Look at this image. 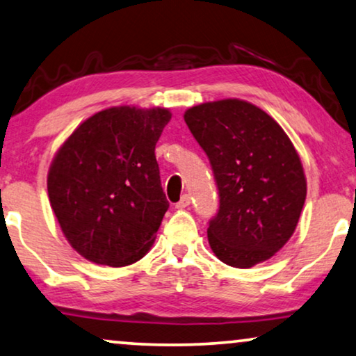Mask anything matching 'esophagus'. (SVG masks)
Segmentation results:
<instances>
[{"mask_svg":"<svg viewBox=\"0 0 356 356\" xmlns=\"http://www.w3.org/2000/svg\"><path fill=\"white\" fill-rule=\"evenodd\" d=\"M188 204H190V197H188V195H184V197L180 198L179 202L176 203V208L177 209H184V208H187Z\"/></svg>","mask_w":356,"mask_h":356,"instance_id":"1","label":"esophagus"}]
</instances>
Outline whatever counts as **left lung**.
I'll use <instances>...</instances> for the list:
<instances>
[{"instance_id": "8db88e82", "label": "left lung", "mask_w": 356, "mask_h": 356, "mask_svg": "<svg viewBox=\"0 0 356 356\" xmlns=\"http://www.w3.org/2000/svg\"><path fill=\"white\" fill-rule=\"evenodd\" d=\"M184 119L219 190L208 227L213 253L242 269L266 261L292 237L307 198L297 149L269 114L243 99L198 104Z\"/></svg>"}]
</instances>
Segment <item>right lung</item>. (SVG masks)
Returning a JSON list of instances; mask_svg holds the SVG:
<instances>
[{"mask_svg": "<svg viewBox=\"0 0 356 356\" xmlns=\"http://www.w3.org/2000/svg\"><path fill=\"white\" fill-rule=\"evenodd\" d=\"M166 108L103 109L74 130L48 171V197L67 242L97 264L127 266L148 253L169 203L154 147Z\"/></svg>", "mask_w": 356, "mask_h": 356, "instance_id": "1", "label": "right lung"}]
</instances>
